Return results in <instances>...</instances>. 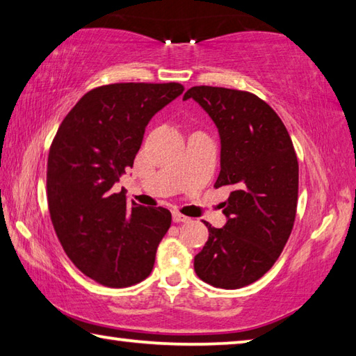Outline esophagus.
I'll use <instances>...</instances> for the list:
<instances>
[{
    "label": "esophagus",
    "mask_w": 356,
    "mask_h": 356,
    "mask_svg": "<svg viewBox=\"0 0 356 356\" xmlns=\"http://www.w3.org/2000/svg\"><path fill=\"white\" fill-rule=\"evenodd\" d=\"M172 221L174 222H190V218L182 215V213H179V211H174L172 213Z\"/></svg>",
    "instance_id": "34e87169"
}]
</instances>
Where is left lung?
Segmentation results:
<instances>
[{
    "mask_svg": "<svg viewBox=\"0 0 356 356\" xmlns=\"http://www.w3.org/2000/svg\"><path fill=\"white\" fill-rule=\"evenodd\" d=\"M193 98L221 137V172L215 188L230 186L222 202L227 224L209 229L195 257L200 280L224 289L257 282L274 266L293 230L299 163L285 124L268 102L241 90L199 86Z\"/></svg>",
    "mask_w": 356,
    "mask_h": 356,
    "instance_id": "8db88e82",
    "label": "left lung"
}]
</instances>
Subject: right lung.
I'll list each match as a JSON object with an SVG mask.
<instances>
[{"label": "right lung", "mask_w": 356, "mask_h": 356, "mask_svg": "<svg viewBox=\"0 0 356 356\" xmlns=\"http://www.w3.org/2000/svg\"><path fill=\"white\" fill-rule=\"evenodd\" d=\"M182 92L177 82L96 87L57 129L47 168L51 222L70 260L96 283L126 288L151 274L171 213L129 205L113 185L132 168L147 122Z\"/></svg>", "instance_id": "1"}]
</instances>
